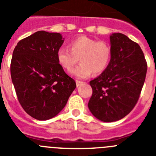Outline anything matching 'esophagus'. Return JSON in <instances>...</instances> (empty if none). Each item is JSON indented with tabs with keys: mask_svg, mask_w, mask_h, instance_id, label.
<instances>
[{
	"mask_svg": "<svg viewBox=\"0 0 156 156\" xmlns=\"http://www.w3.org/2000/svg\"><path fill=\"white\" fill-rule=\"evenodd\" d=\"M83 85V82L82 81H76V85L77 87H80L81 85Z\"/></svg>",
	"mask_w": 156,
	"mask_h": 156,
	"instance_id": "1",
	"label": "esophagus"
}]
</instances>
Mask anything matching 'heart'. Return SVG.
Masks as SVG:
<instances>
[{"label":"heart","instance_id":"1","mask_svg":"<svg viewBox=\"0 0 156 156\" xmlns=\"http://www.w3.org/2000/svg\"><path fill=\"white\" fill-rule=\"evenodd\" d=\"M112 55L111 47L106 42L97 41L85 36L76 38L70 43V50L59 48L57 52L60 65L69 71L78 63L81 64L71 71L75 78L85 79L94 74H100L106 69Z\"/></svg>","mask_w":156,"mask_h":156}]
</instances>
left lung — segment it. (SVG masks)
Returning a JSON list of instances; mask_svg holds the SVG:
<instances>
[{"mask_svg":"<svg viewBox=\"0 0 156 156\" xmlns=\"http://www.w3.org/2000/svg\"><path fill=\"white\" fill-rule=\"evenodd\" d=\"M112 55L109 65L89 82L92 88L88 109L102 122L123 118L137 103L144 85L147 64L137 43L122 33L109 36Z\"/></svg>","mask_w":156,"mask_h":156,"instance_id":"obj_1","label":"left lung"}]
</instances>
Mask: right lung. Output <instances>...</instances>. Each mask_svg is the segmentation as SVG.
Masks as SVG:
<instances>
[{
  "label": "right lung",
  "instance_id": "right-lung-1",
  "mask_svg": "<svg viewBox=\"0 0 156 156\" xmlns=\"http://www.w3.org/2000/svg\"><path fill=\"white\" fill-rule=\"evenodd\" d=\"M64 41L61 33L38 31L20 40L12 54L11 76L17 97L24 110L38 120L57 116L76 88L57 61Z\"/></svg>",
  "mask_w": 156,
  "mask_h": 156
}]
</instances>
